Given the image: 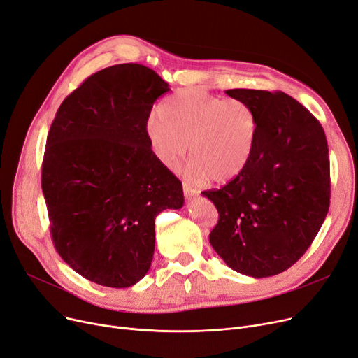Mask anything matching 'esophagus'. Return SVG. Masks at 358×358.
I'll use <instances>...</instances> for the list:
<instances>
[{
	"label": "esophagus",
	"instance_id": "obj_1",
	"mask_svg": "<svg viewBox=\"0 0 358 358\" xmlns=\"http://www.w3.org/2000/svg\"><path fill=\"white\" fill-rule=\"evenodd\" d=\"M183 194H185V196L192 198V196H196V195H198V191L194 188V186H191L189 183L183 182Z\"/></svg>",
	"mask_w": 358,
	"mask_h": 358
}]
</instances>
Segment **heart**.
Returning <instances> with one entry per match:
<instances>
[{"mask_svg":"<svg viewBox=\"0 0 358 358\" xmlns=\"http://www.w3.org/2000/svg\"><path fill=\"white\" fill-rule=\"evenodd\" d=\"M145 135L156 159L175 170L191 144L192 160L185 176L202 183L210 178L226 183L239 176L253 155L258 117L242 99H223L196 89H185L166 99L159 117H150Z\"/></svg>","mask_w":358,"mask_h":358,"instance_id":"heart-1","label":"heart"}]
</instances>
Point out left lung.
<instances>
[{"label": "left lung", "mask_w": 358, "mask_h": 358, "mask_svg": "<svg viewBox=\"0 0 358 358\" xmlns=\"http://www.w3.org/2000/svg\"><path fill=\"white\" fill-rule=\"evenodd\" d=\"M258 117V137L243 172L203 191L218 211L210 243L231 269L265 278L294 265L329 210L328 143L317 119L282 92L231 89Z\"/></svg>", "instance_id": "1"}]
</instances>
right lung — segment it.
<instances>
[{
	"mask_svg": "<svg viewBox=\"0 0 358 358\" xmlns=\"http://www.w3.org/2000/svg\"><path fill=\"white\" fill-rule=\"evenodd\" d=\"M169 84L117 64L61 103L42 162V191L59 257L99 285L138 282L155 255L159 213L183 206L182 182L150 148L145 124Z\"/></svg>",
	"mask_w": 358,
	"mask_h": 358,
	"instance_id": "1",
	"label": "right lung"
}]
</instances>
